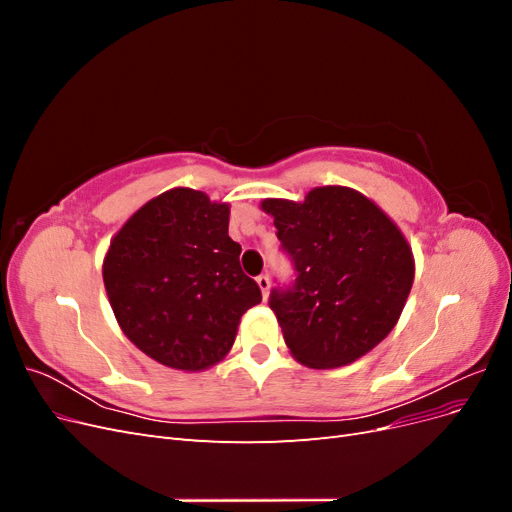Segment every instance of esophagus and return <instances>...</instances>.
I'll use <instances>...</instances> for the list:
<instances>
[{
    "mask_svg": "<svg viewBox=\"0 0 512 512\" xmlns=\"http://www.w3.org/2000/svg\"><path fill=\"white\" fill-rule=\"evenodd\" d=\"M256 284H258V288H260V292H262V297L267 299V294H269V288H271V282H269V277L267 275H258L256 277Z\"/></svg>",
    "mask_w": 512,
    "mask_h": 512,
    "instance_id": "obj_1",
    "label": "esophagus"
}]
</instances>
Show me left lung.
Masks as SVG:
<instances>
[{
  "label": "left lung",
  "mask_w": 512,
  "mask_h": 512,
  "mask_svg": "<svg viewBox=\"0 0 512 512\" xmlns=\"http://www.w3.org/2000/svg\"><path fill=\"white\" fill-rule=\"evenodd\" d=\"M294 280L275 286L269 307L286 346L314 369L342 367L391 333L414 282L408 241L369 198L339 185L303 203L269 198Z\"/></svg>",
  "instance_id": "8db88e82"
}]
</instances>
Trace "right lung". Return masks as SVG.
<instances>
[{"label": "right lung", "mask_w": 512, "mask_h": 512, "mask_svg": "<svg viewBox=\"0 0 512 512\" xmlns=\"http://www.w3.org/2000/svg\"><path fill=\"white\" fill-rule=\"evenodd\" d=\"M228 213L203 192L175 188L138 209L108 247L102 277L119 327L166 367L222 361L241 316L262 301L228 237Z\"/></svg>", "instance_id": "add662e5"}]
</instances>
